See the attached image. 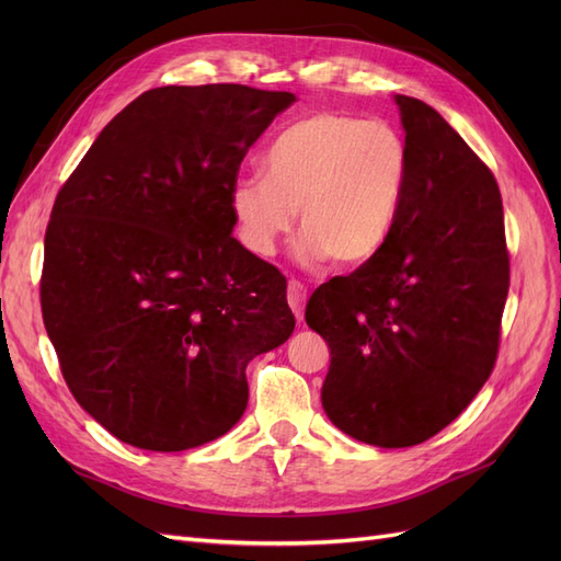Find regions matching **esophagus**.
Returning <instances> with one entry per match:
<instances>
[{
	"label": "esophagus",
	"instance_id": "1",
	"mask_svg": "<svg viewBox=\"0 0 561 561\" xmlns=\"http://www.w3.org/2000/svg\"><path fill=\"white\" fill-rule=\"evenodd\" d=\"M287 304H290V309L295 311L297 320H304V304H307V287H304L299 280H290L287 283Z\"/></svg>",
	"mask_w": 561,
	"mask_h": 561
}]
</instances>
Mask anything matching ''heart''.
I'll use <instances>...</instances> for the list:
<instances>
[{"label":"heart","mask_w":561,"mask_h":561,"mask_svg":"<svg viewBox=\"0 0 561 561\" xmlns=\"http://www.w3.org/2000/svg\"><path fill=\"white\" fill-rule=\"evenodd\" d=\"M266 175L233 182L229 208L241 243L268 257L299 208L304 260L360 266L393 231L407 182V149L383 122L318 112L271 142Z\"/></svg>","instance_id":"heart-1"}]
</instances>
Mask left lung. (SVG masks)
<instances>
[{
  "instance_id": "left-lung-1",
  "label": "left lung",
  "mask_w": 561,
  "mask_h": 561,
  "mask_svg": "<svg viewBox=\"0 0 561 561\" xmlns=\"http://www.w3.org/2000/svg\"><path fill=\"white\" fill-rule=\"evenodd\" d=\"M396 103L407 182L393 231L377 257L322 283L307 304L332 355L325 414L388 449L426 443L480 393L511 287L494 173L431 105Z\"/></svg>"
}]
</instances>
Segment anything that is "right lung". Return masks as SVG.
Returning a JSON list of instances; mask_svg holds the SVG:
<instances>
[{
	"mask_svg": "<svg viewBox=\"0 0 561 561\" xmlns=\"http://www.w3.org/2000/svg\"><path fill=\"white\" fill-rule=\"evenodd\" d=\"M295 103L243 83L145 91L56 196L42 316L62 379L126 445L182 451L245 412V367L287 342V280L233 239L248 149Z\"/></svg>",
	"mask_w": 561,
	"mask_h": 561,
	"instance_id": "obj_1",
	"label": "right lung"
}]
</instances>
